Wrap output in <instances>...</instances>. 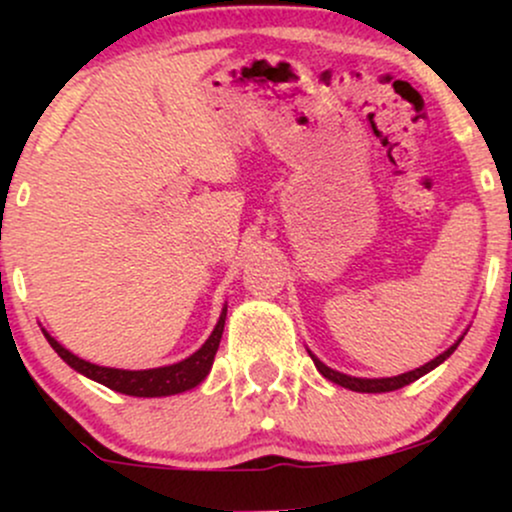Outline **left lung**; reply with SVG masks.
<instances>
[{"label": "left lung", "instance_id": "obj_1", "mask_svg": "<svg viewBox=\"0 0 512 512\" xmlns=\"http://www.w3.org/2000/svg\"><path fill=\"white\" fill-rule=\"evenodd\" d=\"M464 334H467V332H464ZM464 334H462V337H464ZM462 337L457 339V342L452 344V346H448V349H445L443 354H438L436 358H431V361L424 363V366H419V368H414V370H407V373H402V375H392V378H356V375L339 373V370L325 366V363H322L320 358H317L310 349H308V354H310V358H313L315 368L320 370L322 378H327L334 385H342V387H346V390H354V392H392V390H399V387L414 383V380H419L421 375L431 373L433 368H438L440 363H443L445 358H450L452 351L457 349V344L462 342Z\"/></svg>", "mask_w": 512, "mask_h": 512}]
</instances>
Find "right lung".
<instances>
[{
  "label": "right lung",
  "instance_id": "right-lung-1",
  "mask_svg": "<svg viewBox=\"0 0 512 512\" xmlns=\"http://www.w3.org/2000/svg\"><path fill=\"white\" fill-rule=\"evenodd\" d=\"M226 310L228 305L223 303L214 332L209 334L207 342L199 346L195 354L182 358L178 363H170V366L146 368V370L98 366V363L84 361V358H79L69 349H64V346L57 342L48 330H45V327H43V334L50 342L52 349L57 351V356H60L67 366H72L76 373L86 375V378L96 380V383L110 387V390L122 392V395H129V397H170V395H180V392L192 390V387H197L209 375L211 366H214V356L221 344L223 325H226Z\"/></svg>",
  "mask_w": 512,
  "mask_h": 512
}]
</instances>
